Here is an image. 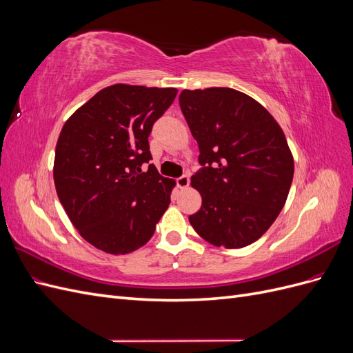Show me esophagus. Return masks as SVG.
Listing matches in <instances>:
<instances>
[{"instance_id":"esophagus-1","label":"esophagus","mask_w":353,"mask_h":353,"mask_svg":"<svg viewBox=\"0 0 353 353\" xmlns=\"http://www.w3.org/2000/svg\"><path fill=\"white\" fill-rule=\"evenodd\" d=\"M176 184H178L179 188H187V187L190 185V176H188V175L179 176V178L176 179Z\"/></svg>"}]
</instances>
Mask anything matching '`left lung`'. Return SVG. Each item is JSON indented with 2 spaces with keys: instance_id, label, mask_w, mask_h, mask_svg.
I'll return each mask as SVG.
<instances>
[{
  "instance_id": "obj_1",
  "label": "left lung",
  "mask_w": 353,
  "mask_h": 353,
  "mask_svg": "<svg viewBox=\"0 0 353 353\" xmlns=\"http://www.w3.org/2000/svg\"><path fill=\"white\" fill-rule=\"evenodd\" d=\"M179 105L201 165L191 176L201 208L190 223L218 248L254 243L280 215L293 181L281 126L262 104L232 88L184 90Z\"/></svg>"
}]
</instances>
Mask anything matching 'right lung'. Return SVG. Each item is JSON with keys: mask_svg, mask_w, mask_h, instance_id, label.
<instances>
[{"mask_svg": "<svg viewBox=\"0 0 353 353\" xmlns=\"http://www.w3.org/2000/svg\"><path fill=\"white\" fill-rule=\"evenodd\" d=\"M176 92L110 85L63 125L52 170L57 196L73 227L94 248L131 253L154 234L175 181L150 163L148 135Z\"/></svg>", "mask_w": 353, "mask_h": 353, "instance_id": "obj_1", "label": "right lung"}]
</instances>
